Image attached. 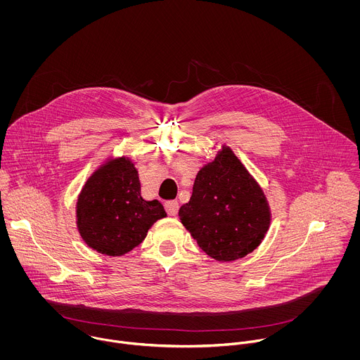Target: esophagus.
Instances as JSON below:
<instances>
[{
    "label": "esophagus",
    "mask_w": 360,
    "mask_h": 360,
    "mask_svg": "<svg viewBox=\"0 0 360 360\" xmlns=\"http://www.w3.org/2000/svg\"><path fill=\"white\" fill-rule=\"evenodd\" d=\"M165 209H166L167 214L176 216L177 212H179V202H177V201H167V202L165 204Z\"/></svg>",
    "instance_id": "esophagus-1"
}]
</instances>
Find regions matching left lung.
<instances>
[{"mask_svg":"<svg viewBox=\"0 0 360 360\" xmlns=\"http://www.w3.org/2000/svg\"><path fill=\"white\" fill-rule=\"evenodd\" d=\"M179 216L198 247L219 262L251 254L270 226L262 188L229 147L198 172Z\"/></svg>","mask_w":360,"mask_h":360,"instance_id":"1","label":"left lung"}]
</instances>
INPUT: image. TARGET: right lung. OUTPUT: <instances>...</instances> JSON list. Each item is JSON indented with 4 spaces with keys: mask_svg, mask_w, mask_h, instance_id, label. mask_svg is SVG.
Segmentation results:
<instances>
[{
    "mask_svg": "<svg viewBox=\"0 0 360 360\" xmlns=\"http://www.w3.org/2000/svg\"><path fill=\"white\" fill-rule=\"evenodd\" d=\"M77 229L84 243L108 257H122L166 217L159 201L141 197L139 173L127 158L110 159L86 181L76 205Z\"/></svg>",
    "mask_w": 360,
    "mask_h": 360,
    "instance_id": "right-lung-1",
    "label": "right lung"
}]
</instances>
